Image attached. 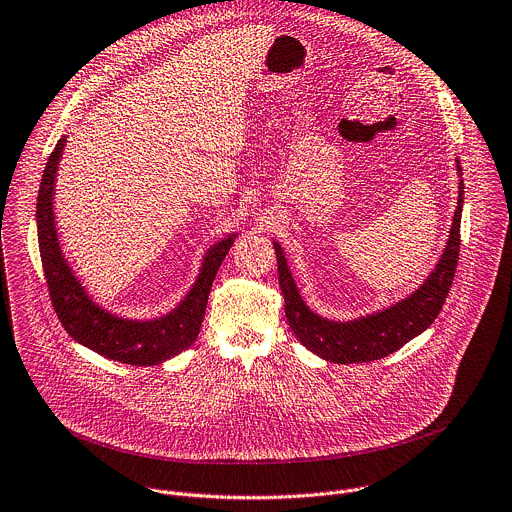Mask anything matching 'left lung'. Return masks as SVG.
Segmentation results:
<instances>
[{
	"mask_svg": "<svg viewBox=\"0 0 512 512\" xmlns=\"http://www.w3.org/2000/svg\"><path fill=\"white\" fill-rule=\"evenodd\" d=\"M457 169L463 175V167L459 163ZM463 185L465 183L461 179L459 205L453 217L451 237L437 269L411 297L377 315H369L351 323H333L311 313L295 287L279 243H275L279 285L285 297V315L301 345L331 363H369L395 353L413 337L431 327L447 301L459 265L461 213L465 193Z\"/></svg>",
	"mask_w": 512,
	"mask_h": 512,
	"instance_id": "obj_1",
	"label": "left lung"
}]
</instances>
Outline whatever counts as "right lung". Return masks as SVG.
Returning <instances> with one entry per match:
<instances>
[{"label": "right lung", "instance_id": "obj_1", "mask_svg": "<svg viewBox=\"0 0 512 512\" xmlns=\"http://www.w3.org/2000/svg\"><path fill=\"white\" fill-rule=\"evenodd\" d=\"M63 145L65 137L57 141L45 163L37 195V241L51 305L63 329L91 351L125 365H159L185 351L197 339L213 279L231 249L235 235L221 239L207 251L203 269L191 293L167 317L147 323L111 317L87 299L59 251L51 197Z\"/></svg>", "mask_w": 512, "mask_h": 512}]
</instances>
